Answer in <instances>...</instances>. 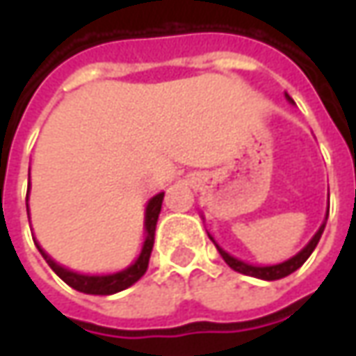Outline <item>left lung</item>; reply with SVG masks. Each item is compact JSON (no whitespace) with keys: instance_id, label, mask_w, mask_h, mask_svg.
<instances>
[{"instance_id":"8db88e82","label":"left lung","mask_w":356,"mask_h":356,"mask_svg":"<svg viewBox=\"0 0 356 356\" xmlns=\"http://www.w3.org/2000/svg\"><path fill=\"white\" fill-rule=\"evenodd\" d=\"M287 99L291 101V97L287 95ZM327 216H329V212H327ZM325 224H327V218H325V222L321 224V227H319V232L313 236V239L309 241L307 245L301 250V252L297 253V255H293L291 259H287V261H283V264H277V266H250V264H245V261H241V259H238V257H232L229 253L224 252L218 243H216V239L210 236V239L213 241V245L218 248V252H220V255L224 257V261H226L227 266L232 267L234 271H238V273H243V275H252V277H257V280H266V281H275V280H281V277H287L289 273H293L295 269H299V267L303 266L305 261H307V257L313 253V250L317 248V243H319V239H321V234L323 229H325Z\"/></svg>"}]
</instances>
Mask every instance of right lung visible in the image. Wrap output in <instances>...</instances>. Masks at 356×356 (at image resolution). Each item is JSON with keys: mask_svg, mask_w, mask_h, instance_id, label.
Segmentation results:
<instances>
[{"mask_svg": "<svg viewBox=\"0 0 356 356\" xmlns=\"http://www.w3.org/2000/svg\"><path fill=\"white\" fill-rule=\"evenodd\" d=\"M162 200H164V192L156 194L154 198H150L148 206H146V213H144V232H146V239H144L143 252L138 255V259L129 266L122 271H117V273H111V275H83V273H75L67 267L55 264L47 253L41 250V245L35 241L37 250L41 252V255L45 257V261L49 264V267L61 277L69 287H73L81 293H89V295H113L122 291L130 287L132 283L143 277L148 269V259H150V253H152V245H154V232H156V222H158V213H160V208H162Z\"/></svg>", "mask_w": 356, "mask_h": 356, "instance_id": "obj_1", "label": "right lung"}]
</instances>
